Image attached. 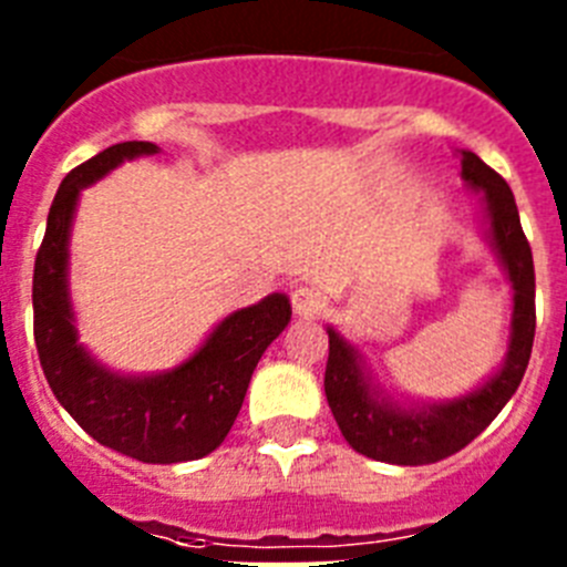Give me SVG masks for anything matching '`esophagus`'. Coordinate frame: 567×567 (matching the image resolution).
I'll return each instance as SVG.
<instances>
[{"label": "esophagus", "instance_id": "obj_1", "mask_svg": "<svg viewBox=\"0 0 567 567\" xmlns=\"http://www.w3.org/2000/svg\"><path fill=\"white\" fill-rule=\"evenodd\" d=\"M323 307H327V298L320 289L303 287V284L292 289V309L300 318H315V315L323 312Z\"/></svg>", "mask_w": 567, "mask_h": 567}]
</instances>
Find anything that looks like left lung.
<instances>
[{
  "label": "left lung",
  "instance_id": "8db88e82",
  "mask_svg": "<svg viewBox=\"0 0 567 567\" xmlns=\"http://www.w3.org/2000/svg\"><path fill=\"white\" fill-rule=\"evenodd\" d=\"M465 187L480 193L483 227L488 247L514 289L511 307L508 352L503 365L477 389L443 403L394 400L372 380L365 360L354 343L334 327L329 332L327 389L329 409L340 434L358 454L394 465H425L452 457L483 432L503 412L530 360L537 312H534V258L519 224L517 202L508 184L471 150H460Z\"/></svg>",
  "mask_w": 567,
  "mask_h": 567
}]
</instances>
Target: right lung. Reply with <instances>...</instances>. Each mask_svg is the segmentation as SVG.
<instances>
[{
	"label": "right lung",
	"mask_w": 567,
	"mask_h": 567,
	"mask_svg": "<svg viewBox=\"0 0 567 567\" xmlns=\"http://www.w3.org/2000/svg\"><path fill=\"white\" fill-rule=\"evenodd\" d=\"M155 153L153 142L113 144L64 175L33 267V334L50 389L90 437L142 463L169 465L207 457L224 443L260 354L287 329L292 307L287 295L272 292L227 315L167 372H113L79 343L70 300V229L79 195L110 169Z\"/></svg>",
	"instance_id": "1"
}]
</instances>
